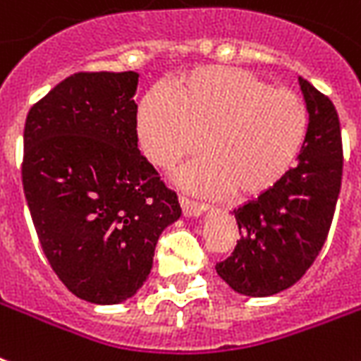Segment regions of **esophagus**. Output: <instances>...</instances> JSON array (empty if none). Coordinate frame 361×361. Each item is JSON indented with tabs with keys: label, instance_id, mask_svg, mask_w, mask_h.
<instances>
[{
	"label": "esophagus",
	"instance_id": "34e87169",
	"mask_svg": "<svg viewBox=\"0 0 361 361\" xmlns=\"http://www.w3.org/2000/svg\"><path fill=\"white\" fill-rule=\"evenodd\" d=\"M180 202H181V208H183V214L189 217L202 216L206 210V204H200V202H197V200L187 199V197H180Z\"/></svg>",
	"mask_w": 361,
	"mask_h": 361
}]
</instances>
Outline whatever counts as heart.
Here are the masks:
<instances>
[{
	"label": "heart",
	"instance_id": "heart-1",
	"mask_svg": "<svg viewBox=\"0 0 361 361\" xmlns=\"http://www.w3.org/2000/svg\"><path fill=\"white\" fill-rule=\"evenodd\" d=\"M140 147L153 164L174 169L202 145L208 155L181 174L200 192L254 197L274 187L301 155L309 109L297 92L252 73L206 66L145 94L136 117Z\"/></svg>",
	"mask_w": 361,
	"mask_h": 361
}]
</instances>
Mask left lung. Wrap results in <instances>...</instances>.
<instances>
[{"mask_svg": "<svg viewBox=\"0 0 361 361\" xmlns=\"http://www.w3.org/2000/svg\"><path fill=\"white\" fill-rule=\"evenodd\" d=\"M309 136L299 162L259 197L233 210L240 231L233 254L216 265L235 291L274 295L301 280L327 238L343 178L339 115L326 94L299 77Z\"/></svg>", "mask_w": 361, "mask_h": 361, "instance_id": "left-lung-1", "label": "left lung"}]
</instances>
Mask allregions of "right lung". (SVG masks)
Masks as SVG:
<instances>
[{"label": "right lung", "instance_id": "add662e5", "mask_svg": "<svg viewBox=\"0 0 361 361\" xmlns=\"http://www.w3.org/2000/svg\"><path fill=\"white\" fill-rule=\"evenodd\" d=\"M136 71H79L27 111L22 185L43 254L96 305L136 293L178 195L137 149Z\"/></svg>", "mask_w": 361, "mask_h": 361}]
</instances>
